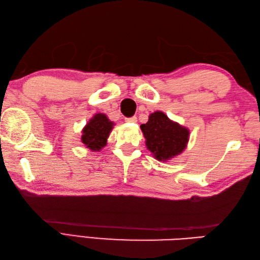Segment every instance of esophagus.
I'll list each match as a JSON object with an SVG mask.
<instances>
[{
	"label": "esophagus",
	"mask_w": 260,
	"mask_h": 260,
	"mask_svg": "<svg viewBox=\"0 0 260 260\" xmlns=\"http://www.w3.org/2000/svg\"><path fill=\"white\" fill-rule=\"evenodd\" d=\"M125 121H127V123H136V121H137V118L135 117V116H133V117L125 118Z\"/></svg>",
	"instance_id": "esophagus-1"
}]
</instances>
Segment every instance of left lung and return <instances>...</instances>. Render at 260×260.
Returning a JSON list of instances; mask_svg holds the SVG:
<instances>
[{
	"instance_id": "left-lung-1",
	"label": "left lung",
	"mask_w": 260,
	"mask_h": 260,
	"mask_svg": "<svg viewBox=\"0 0 260 260\" xmlns=\"http://www.w3.org/2000/svg\"><path fill=\"white\" fill-rule=\"evenodd\" d=\"M147 150L158 161H168L184 151L189 142V129L171 120L162 112L150 115L146 124L141 125Z\"/></svg>"
}]
</instances>
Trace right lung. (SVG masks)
<instances>
[{
	"instance_id": "obj_1",
	"label": "right lung",
	"mask_w": 260,
	"mask_h": 260,
	"mask_svg": "<svg viewBox=\"0 0 260 260\" xmlns=\"http://www.w3.org/2000/svg\"><path fill=\"white\" fill-rule=\"evenodd\" d=\"M113 126L114 123L108 119L106 115L96 114L82 129L81 142L93 152L101 151L107 144V139Z\"/></svg>"
}]
</instances>
